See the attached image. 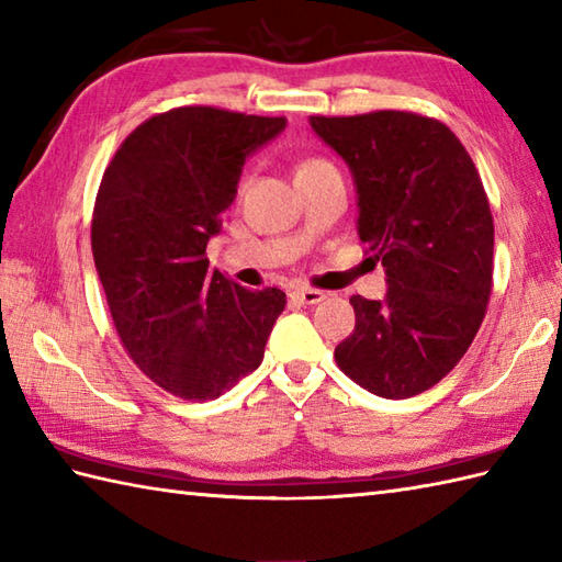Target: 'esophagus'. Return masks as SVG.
<instances>
[{
  "label": "esophagus",
  "instance_id": "obj_1",
  "mask_svg": "<svg viewBox=\"0 0 562 562\" xmlns=\"http://www.w3.org/2000/svg\"><path fill=\"white\" fill-rule=\"evenodd\" d=\"M292 296H294V300L300 302V304H318V302L326 300V292L312 290V288H300V290L292 292Z\"/></svg>",
  "mask_w": 562,
  "mask_h": 562
}]
</instances>
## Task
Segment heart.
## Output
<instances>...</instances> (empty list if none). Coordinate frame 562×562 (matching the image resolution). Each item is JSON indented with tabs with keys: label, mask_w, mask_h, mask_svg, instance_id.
Instances as JSON below:
<instances>
[{
	"label": "heart",
	"mask_w": 562,
	"mask_h": 562,
	"mask_svg": "<svg viewBox=\"0 0 562 562\" xmlns=\"http://www.w3.org/2000/svg\"><path fill=\"white\" fill-rule=\"evenodd\" d=\"M324 166H330L328 161H324V159H308V161H304L300 169H296V173L300 171H314V169H324Z\"/></svg>",
	"instance_id": "1"
}]
</instances>
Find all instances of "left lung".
Wrapping results in <instances>:
<instances>
[{
  "label": "left lung",
  "instance_id": "left-lung-1",
  "mask_svg": "<svg viewBox=\"0 0 562 562\" xmlns=\"http://www.w3.org/2000/svg\"><path fill=\"white\" fill-rule=\"evenodd\" d=\"M350 166L357 234L386 270L384 300L355 294L336 362L381 398H411L459 364L493 290L495 226L469 151L408 111L308 117Z\"/></svg>",
  "mask_w": 562,
  "mask_h": 562
}]
</instances>
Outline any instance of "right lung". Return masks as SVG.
<instances>
[{
    "instance_id": "1",
    "label": "right lung",
    "mask_w": 562,
    "mask_h": 562,
    "mask_svg": "<svg viewBox=\"0 0 562 562\" xmlns=\"http://www.w3.org/2000/svg\"><path fill=\"white\" fill-rule=\"evenodd\" d=\"M288 121L183 105L127 135L91 220L99 280L127 355L154 384L212 401L262 362L288 296L250 292L210 268L246 159Z\"/></svg>"
}]
</instances>
